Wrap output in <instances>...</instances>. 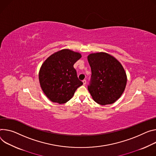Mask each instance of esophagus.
<instances>
[{"label": "esophagus", "mask_w": 156, "mask_h": 156, "mask_svg": "<svg viewBox=\"0 0 156 156\" xmlns=\"http://www.w3.org/2000/svg\"><path fill=\"white\" fill-rule=\"evenodd\" d=\"M83 84H84V85H85V84H86V83H87V81H86L85 80H83Z\"/></svg>", "instance_id": "1"}]
</instances>
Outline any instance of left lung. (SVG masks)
Returning <instances> with one entry per match:
<instances>
[{
    "mask_svg": "<svg viewBox=\"0 0 156 156\" xmlns=\"http://www.w3.org/2000/svg\"><path fill=\"white\" fill-rule=\"evenodd\" d=\"M88 60L92 73L88 89L93 100L101 105L114 103L126 86L127 75L122 65L105 52L91 53Z\"/></svg>",
    "mask_w": 156,
    "mask_h": 156,
    "instance_id": "obj_1",
    "label": "left lung"
}]
</instances>
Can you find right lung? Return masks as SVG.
Returning a JSON list of instances; mask_svg holds the SVG:
<instances>
[{
    "instance_id": "add662e5",
    "label": "right lung",
    "mask_w": 156,
    "mask_h": 156,
    "mask_svg": "<svg viewBox=\"0 0 156 156\" xmlns=\"http://www.w3.org/2000/svg\"><path fill=\"white\" fill-rule=\"evenodd\" d=\"M81 57L79 52L63 49L51 55L42 63L39 82L42 91L51 101L58 104L68 102L82 85L73 67Z\"/></svg>"
}]
</instances>
